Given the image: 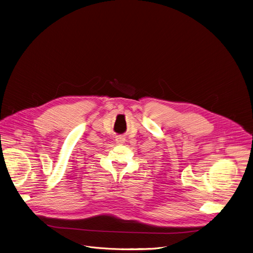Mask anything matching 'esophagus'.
Returning a JSON list of instances; mask_svg holds the SVG:
<instances>
[{"label": "esophagus", "instance_id": "34e87169", "mask_svg": "<svg viewBox=\"0 0 253 253\" xmlns=\"http://www.w3.org/2000/svg\"><path fill=\"white\" fill-rule=\"evenodd\" d=\"M115 142L117 144H124L126 142V138L124 136H117L115 139Z\"/></svg>", "mask_w": 253, "mask_h": 253}]
</instances>
